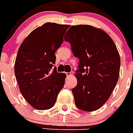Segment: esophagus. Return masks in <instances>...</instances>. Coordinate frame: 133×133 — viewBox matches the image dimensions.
<instances>
[{
	"label": "esophagus",
	"instance_id": "34e87169",
	"mask_svg": "<svg viewBox=\"0 0 133 133\" xmlns=\"http://www.w3.org/2000/svg\"><path fill=\"white\" fill-rule=\"evenodd\" d=\"M66 76H67V77H69V76H70V75H71V73H69V72H67V73H66Z\"/></svg>",
	"mask_w": 133,
	"mask_h": 133
}]
</instances>
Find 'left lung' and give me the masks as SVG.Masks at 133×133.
<instances>
[{
	"label": "left lung",
	"instance_id": "left-lung-1",
	"mask_svg": "<svg viewBox=\"0 0 133 133\" xmlns=\"http://www.w3.org/2000/svg\"><path fill=\"white\" fill-rule=\"evenodd\" d=\"M64 40L79 59L73 89L75 104L80 110L94 111L110 97L118 81L120 57L112 38L91 25L71 26Z\"/></svg>",
	"mask_w": 133,
	"mask_h": 133
}]
</instances>
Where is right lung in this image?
Listing matches in <instances>:
<instances>
[{"instance_id": "obj_1", "label": "right lung", "mask_w": 133, "mask_h": 133, "mask_svg": "<svg viewBox=\"0 0 133 133\" xmlns=\"http://www.w3.org/2000/svg\"><path fill=\"white\" fill-rule=\"evenodd\" d=\"M69 26L45 23L31 32L19 47L15 75L21 94L36 109L52 108L63 88L66 75L52 67L56 63L55 52Z\"/></svg>"}]
</instances>
